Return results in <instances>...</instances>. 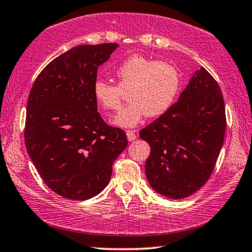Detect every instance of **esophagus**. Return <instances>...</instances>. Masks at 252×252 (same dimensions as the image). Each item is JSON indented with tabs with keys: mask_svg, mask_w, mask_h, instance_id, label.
Listing matches in <instances>:
<instances>
[{
	"mask_svg": "<svg viewBox=\"0 0 252 252\" xmlns=\"http://www.w3.org/2000/svg\"><path fill=\"white\" fill-rule=\"evenodd\" d=\"M126 137H128L129 142H132V140H135V139L137 138V135L135 133V131H131V130H128V131H126Z\"/></svg>",
	"mask_w": 252,
	"mask_h": 252,
	"instance_id": "34e87169",
	"label": "esophagus"
}]
</instances>
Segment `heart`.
Returning a JSON list of instances; mask_svg holds the SVG:
<instances>
[{
	"mask_svg": "<svg viewBox=\"0 0 252 252\" xmlns=\"http://www.w3.org/2000/svg\"><path fill=\"white\" fill-rule=\"evenodd\" d=\"M115 75L117 85L105 79L95 80L93 96L102 109L116 113L122 106L124 92H129L131 102L114 121L121 126H135L146 115H163L176 101L182 87V77L175 65L138 54L124 60Z\"/></svg>",
	"mask_w": 252,
	"mask_h": 252,
	"instance_id": "b5f03b06",
	"label": "heart"
}]
</instances>
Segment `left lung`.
Here are the masks:
<instances>
[{"mask_svg": "<svg viewBox=\"0 0 252 252\" xmlns=\"http://www.w3.org/2000/svg\"><path fill=\"white\" fill-rule=\"evenodd\" d=\"M226 126L222 93L202 66L179 101L140 130L139 137L151 146L145 163L151 187L173 199L198 191L212 175Z\"/></svg>", "mask_w": 252, "mask_h": 252, "instance_id": "8db88e82", "label": "left lung"}]
</instances>
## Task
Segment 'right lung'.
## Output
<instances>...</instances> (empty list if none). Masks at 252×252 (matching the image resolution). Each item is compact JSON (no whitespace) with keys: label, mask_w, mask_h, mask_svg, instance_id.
Wrapping results in <instances>:
<instances>
[{"label":"right lung","mask_w":252,"mask_h":252,"mask_svg":"<svg viewBox=\"0 0 252 252\" xmlns=\"http://www.w3.org/2000/svg\"><path fill=\"white\" fill-rule=\"evenodd\" d=\"M117 46L73 47L42 69L30 92L26 150L46 186L63 198L86 200L101 192L128 145L126 132L103 121L93 96L99 65Z\"/></svg>","instance_id":"right-lung-1"}]
</instances>
